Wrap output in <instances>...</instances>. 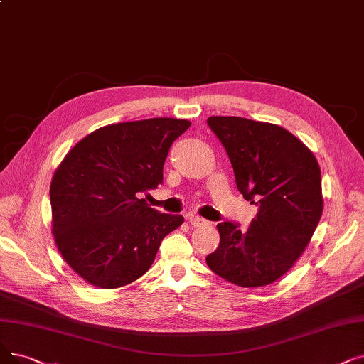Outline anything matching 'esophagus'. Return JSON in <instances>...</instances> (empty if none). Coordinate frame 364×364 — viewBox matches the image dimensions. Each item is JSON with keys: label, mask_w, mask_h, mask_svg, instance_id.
Masks as SVG:
<instances>
[{"label": "esophagus", "mask_w": 364, "mask_h": 364, "mask_svg": "<svg viewBox=\"0 0 364 364\" xmlns=\"http://www.w3.org/2000/svg\"><path fill=\"white\" fill-rule=\"evenodd\" d=\"M187 218H188V223H191V225L195 226V228H200V226H207V225H208L207 220L202 218V217L198 215V214H193V213L188 214Z\"/></svg>", "instance_id": "esophagus-1"}]
</instances>
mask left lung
<instances>
[{
    "instance_id": "8db88e82",
    "label": "left lung",
    "mask_w": 364,
    "mask_h": 364,
    "mask_svg": "<svg viewBox=\"0 0 364 364\" xmlns=\"http://www.w3.org/2000/svg\"><path fill=\"white\" fill-rule=\"evenodd\" d=\"M208 126L230 159L244 199L259 207L247 230L218 223L210 269L240 287H263L302 256L323 213L321 171L312 151L278 124L213 116Z\"/></svg>"
}]
</instances>
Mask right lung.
<instances>
[{"label":"right lung","instance_id":"right-lung-1","mask_svg":"<svg viewBox=\"0 0 364 364\" xmlns=\"http://www.w3.org/2000/svg\"><path fill=\"white\" fill-rule=\"evenodd\" d=\"M191 122L156 117L104 126L77 143L50 184L52 232L71 269L117 289L144 275L183 215L150 208L143 193L164 181L169 147Z\"/></svg>","mask_w":364,"mask_h":364}]
</instances>
